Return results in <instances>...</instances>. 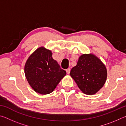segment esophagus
I'll return each instance as SVG.
<instances>
[{"mask_svg":"<svg viewBox=\"0 0 126 126\" xmlns=\"http://www.w3.org/2000/svg\"><path fill=\"white\" fill-rule=\"evenodd\" d=\"M70 71H71V69L70 68H68V69H66V72H67V74H69Z\"/></svg>","mask_w":126,"mask_h":126,"instance_id":"obj_1","label":"esophagus"}]
</instances>
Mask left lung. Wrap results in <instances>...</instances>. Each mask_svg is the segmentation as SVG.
Masks as SVG:
<instances>
[{
	"instance_id": "obj_1",
	"label": "left lung",
	"mask_w": 126,
	"mask_h": 126,
	"mask_svg": "<svg viewBox=\"0 0 126 126\" xmlns=\"http://www.w3.org/2000/svg\"><path fill=\"white\" fill-rule=\"evenodd\" d=\"M70 74L82 92L88 95L97 93L106 82L107 69L103 63L93 54H83Z\"/></svg>"
}]
</instances>
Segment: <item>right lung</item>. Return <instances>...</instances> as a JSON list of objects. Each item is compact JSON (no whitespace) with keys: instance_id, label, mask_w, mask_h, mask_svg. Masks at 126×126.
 Segmentation results:
<instances>
[{"instance_id":"obj_1","label":"right lung","mask_w":126,"mask_h":126,"mask_svg":"<svg viewBox=\"0 0 126 126\" xmlns=\"http://www.w3.org/2000/svg\"><path fill=\"white\" fill-rule=\"evenodd\" d=\"M24 71L30 86L42 94L52 93L66 74L53 59L51 51L44 47L39 48L29 57Z\"/></svg>"}]
</instances>
